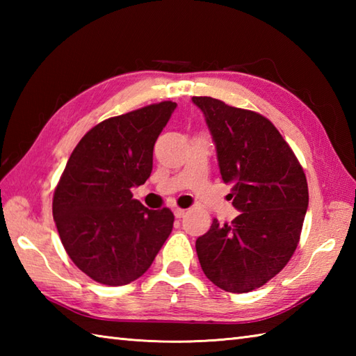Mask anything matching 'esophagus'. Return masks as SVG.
<instances>
[{"label": "esophagus", "mask_w": 356, "mask_h": 356, "mask_svg": "<svg viewBox=\"0 0 356 356\" xmlns=\"http://www.w3.org/2000/svg\"><path fill=\"white\" fill-rule=\"evenodd\" d=\"M185 214H186V211L182 209V208H176V209H174V217H176V218H182Z\"/></svg>", "instance_id": "1"}]
</instances>
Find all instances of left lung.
I'll return each instance as SVG.
<instances>
[{
	"label": "left lung",
	"mask_w": 356,
	"mask_h": 356,
	"mask_svg": "<svg viewBox=\"0 0 356 356\" xmlns=\"http://www.w3.org/2000/svg\"><path fill=\"white\" fill-rule=\"evenodd\" d=\"M216 143L225 184L240 214L213 220L195 240L205 275L226 292L268 283L291 260L309 203L303 166L269 119L209 96H194Z\"/></svg>",
	"instance_id": "left-lung-1"
}]
</instances>
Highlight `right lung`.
I'll return each mask as SVG.
<instances>
[{
	"label": "right lung",
	"mask_w": 356,
	"mask_h": 356,
	"mask_svg": "<svg viewBox=\"0 0 356 356\" xmlns=\"http://www.w3.org/2000/svg\"><path fill=\"white\" fill-rule=\"evenodd\" d=\"M176 107L163 101L102 120L79 140L59 179L53 194L59 237L97 283L138 280L171 234V211L145 208L131 188L149 177L154 143Z\"/></svg>",
	"instance_id": "obj_1"
}]
</instances>
